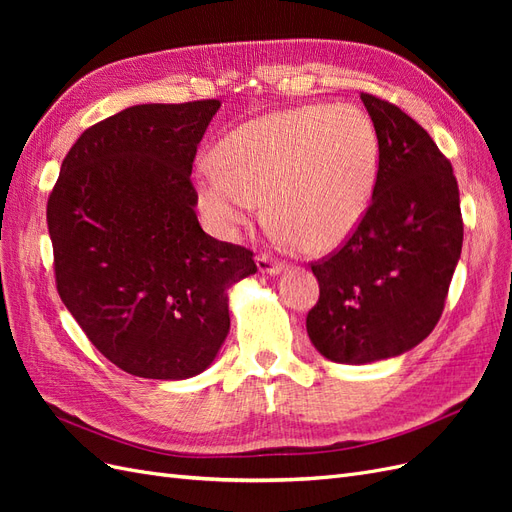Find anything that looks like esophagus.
Returning a JSON list of instances; mask_svg holds the SVG:
<instances>
[{
    "instance_id": "1",
    "label": "esophagus",
    "mask_w": 512,
    "mask_h": 512,
    "mask_svg": "<svg viewBox=\"0 0 512 512\" xmlns=\"http://www.w3.org/2000/svg\"><path fill=\"white\" fill-rule=\"evenodd\" d=\"M256 265H258V271L260 273H267V275H280L282 271H286V267L282 265V262H277L269 256H258L256 258Z\"/></svg>"
}]
</instances>
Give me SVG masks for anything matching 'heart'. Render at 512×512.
<instances>
[{"mask_svg":"<svg viewBox=\"0 0 512 512\" xmlns=\"http://www.w3.org/2000/svg\"><path fill=\"white\" fill-rule=\"evenodd\" d=\"M200 164L196 194L205 222L237 239L267 200L273 232L309 254L342 247L374 200L380 143L371 119L354 106H303L243 123Z\"/></svg>","mask_w":512,"mask_h":512,"instance_id":"1","label":"heart"}]
</instances>
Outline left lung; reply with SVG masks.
Segmentation results:
<instances>
[{"instance_id": "1", "label": "left lung", "mask_w": 512, "mask_h": 512, "mask_svg": "<svg viewBox=\"0 0 512 512\" xmlns=\"http://www.w3.org/2000/svg\"><path fill=\"white\" fill-rule=\"evenodd\" d=\"M361 100L380 143L374 200L342 250L312 265L320 299L305 322L324 359L346 365L423 342L442 316L463 243L451 162L401 108Z\"/></svg>"}]
</instances>
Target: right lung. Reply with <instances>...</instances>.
Wrapping results in <instances>:
<instances>
[{"mask_svg": "<svg viewBox=\"0 0 512 512\" xmlns=\"http://www.w3.org/2000/svg\"><path fill=\"white\" fill-rule=\"evenodd\" d=\"M220 100L136 104L81 134L46 205L59 297L108 361L188 380L230 331L228 290L256 273L209 237L190 181Z\"/></svg>", "mask_w": 512, "mask_h": 512, "instance_id": "obj_1", "label": "right lung"}]
</instances>
